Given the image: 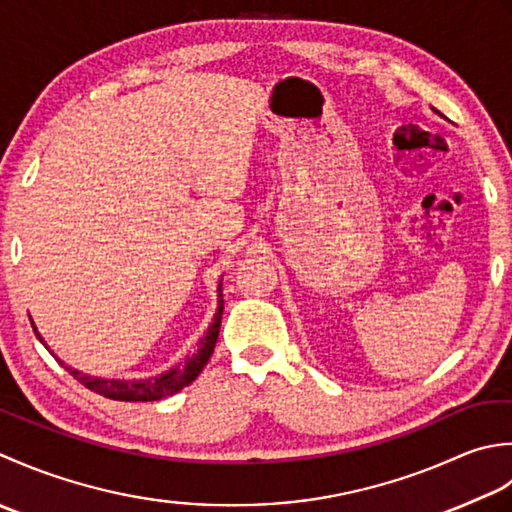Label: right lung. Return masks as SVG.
Listing matches in <instances>:
<instances>
[{"label":"right lung","mask_w":512,"mask_h":512,"mask_svg":"<svg viewBox=\"0 0 512 512\" xmlns=\"http://www.w3.org/2000/svg\"><path fill=\"white\" fill-rule=\"evenodd\" d=\"M216 291H218V309L214 314L212 325L207 327V333L201 338V342H198V347L183 362L176 364V367H172L170 371L156 375V378L106 380V378H95V375H88V373H81V371L72 369V367H66V364L61 360H59V364L72 375V378L81 382L83 387L103 395V398H110V400L154 402V400H163V398H168V395L179 393L181 389L187 387V384H192L198 378V373L203 371L207 360H210V356L214 353L218 331H221V316H223V287H221V283H218ZM35 333H37V329H35ZM37 338L41 340L39 333H37ZM41 342H44V340H41ZM44 347H46V342H44ZM52 356H55V353H52Z\"/></svg>","instance_id":"right-lung-1"}]
</instances>
